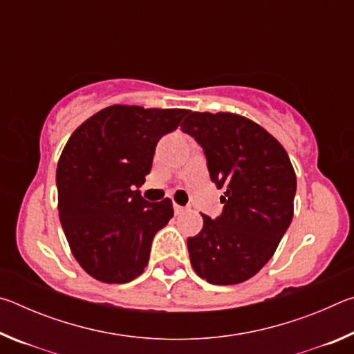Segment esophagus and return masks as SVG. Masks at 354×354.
I'll return each mask as SVG.
<instances>
[{
    "label": "esophagus",
    "instance_id": "1",
    "mask_svg": "<svg viewBox=\"0 0 354 354\" xmlns=\"http://www.w3.org/2000/svg\"><path fill=\"white\" fill-rule=\"evenodd\" d=\"M173 209H175V214H176V215H178V214H183V212L185 211L184 206H179V205H176V203H175V205H173Z\"/></svg>",
    "mask_w": 354,
    "mask_h": 354
}]
</instances>
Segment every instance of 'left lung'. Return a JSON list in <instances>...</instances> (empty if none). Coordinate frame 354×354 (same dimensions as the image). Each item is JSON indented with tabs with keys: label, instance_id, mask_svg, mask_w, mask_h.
<instances>
[{
	"label": "left lung",
	"instance_id": "left-lung-1",
	"mask_svg": "<svg viewBox=\"0 0 354 354\" xmlns=\"http://www.w3.org/2000/svg\"><path fill=\"white\" fill-rule=\"evenodd\" d=\"M181 128L205 151L211 181L225 189L223 212L203 215V230L187 239L192 267L211 284L243 283L270 261L292 221L297 176L289 156L236 113L189 112Z\"/></svg>",
	"mask_w": 354,
	"mask_h": 354
}]
</instances>
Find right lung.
<instances>
[{"label": "right lung", "mask_w": 354, "mask_h": 354, "mask_svg": "<svg viewBox=\"0 0 354 354\" xmlns=\"http://www.w3.org/2000/svg\"><path fill=\"white\" fill-rule=\"evenodd\" d=\"M187 113L115 104L70 136L56 171L59 218L75 259L92 278L123 284L145 270L173 206L169 198L147 201L139 187L160 137Z\"/></svg>", "instance_id": "right-lung-1"}]
</instances>
